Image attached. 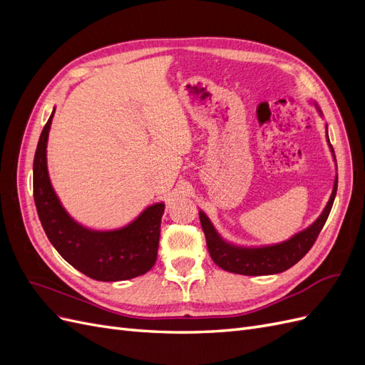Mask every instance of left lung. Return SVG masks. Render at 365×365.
Wrapping results in <instances>:
<instances>
[{
  "mask_svg": "<svg viewBox=\"0 0 365 365\" xmlns=\"http://www.w3.org/2000/svg\"><path fill=\"white\" fill-rule=\"evenodd\" d=\"M314 105L317 106V103ZM317 109L318 113L322 114L318 106ZM326 134H327V125H326ZM327 143L330 146V150L334 153V148L330 145L329 135H327ZM336 187H338V176H335L334 190H332V195H330L329 202L323 210V213L318 216V219L311 227H307L306 230L300 231V233L294 235L291 239L280 242V244H275V245L239 247L235 244H230V242L224 240L219 236L213 224L210 222V219L205 216L204 212L200 210V219H201V225L205 235L210 256H212L213 262L217 264V267L235 274L271 275V274H279L289 269L298 260H302L306 256V252L315 244L319 231H322V228L324 227L330 210H332L335 195H336Z\"/></svg>",
  "mask_w": 365,
  "mask_h": 365,
  "instance_id": "8db88e82",
  "label": "left lung"
}]
</instances>
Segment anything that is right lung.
I'll list each match as a JSON object with an SVG mask.
<instances>
[{"mask_svg":"<svg viewBox=\"0 0 365 365\" xmlns=\"http://www.w3.org/2000/svg\"><path fill=\"white\" fill-rule=\"evenodd\" d=\"M54 111L43 126L33 160V196L43 231L61 256L77 271L101 282L138 277L157 260L164 204L149 205L123 228H85L65 212L47 170V141Z\"/></svg>","mask_w":365,"mask_h":365,"instance_id":"right-lung-1","label":"right lung"}]
</instances>
